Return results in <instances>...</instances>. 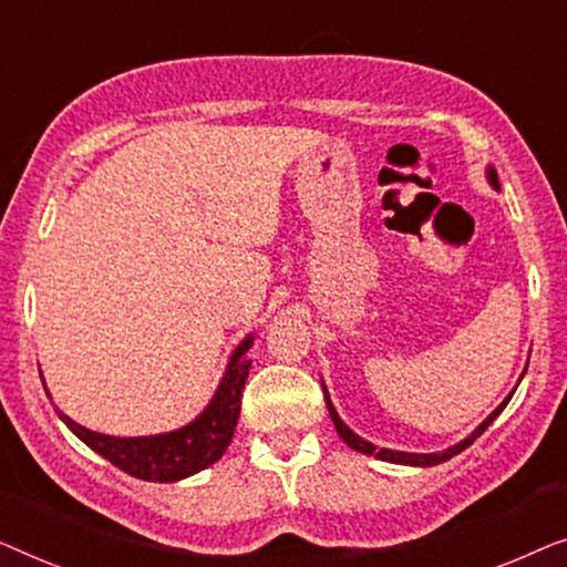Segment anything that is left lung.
Wrapping results in <instances>:
<instances>
[{
	"label": "left lung",
	"mask_w": 567,
	"mask_h": 567,
	"mask_svg": "<svg viewBox=\"0 0 567 567\" xmlns=\"http://www.w3.org/2000/svg\"><path fill=\"white\" fill-rule=\"evenodd\" d=\"M485 177H487V183L493 185V190H501V183H498V173H495V167L493 165H487L485 167ZM526 367H529V361H526ZM524 374H526V369H524ZM524 374L518 377V382H522L524 379ZM518 386V384H516ZM322 390H324V402H328V410H330V417H332V423H336V431H338V436L346 441L348 446L353 449V452H361V454H367V456H377V460H382V462H392V464H408V467H436V464H441V462H446V460H452V456H456L460 452H464V449L467 446H472L475 444V439L477 436H483L485 433V429L487 425H491L495 417H498L501 413H503V408L508 405V400L514 398V392L508 394L506 400L501 402L498 408L493 410L491 415L485 417L483 423L477 425L475 431L470 433L467 439H462L460 444H454V446H449V449H444V452H433V454H415V452H398V449H379V446H374L371 444V441H367V439H361L359 433H353L351 429H348V425L343 423V417L338 415V410H336V405H332V400H330V394H328V386L322 384Z\"/></svg>",
	"instance_id": "1"
}]
</instances>
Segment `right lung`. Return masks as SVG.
I'll return each mask as SVG.
<instances>
[{"instance_id": "obj_1", "label": "right lung", "mask_w": 567, "mask_h": 567, "mask_svg": "<svg viewBox=\"0 0 567 567\" xmlns=\"http://www.w3.org/2000/svg\"><path fill=\"white\" fill-rule=\"evenodd\" d=\"M252 340L255 336H247L231 351L214 398L190 423L175 431L154 433V436H107V433L84 429L66 413H61L59 408L56 413L76 439L84 441L92 452L105 456L118 470L128 472L131 477L146 480V483H177V480L212 467L231 444L239 405H243L239 398H243L247 374H250L252 367V359L247 355ZM45 394H49V390H45Z\"/></svg>"}]
</instances>
